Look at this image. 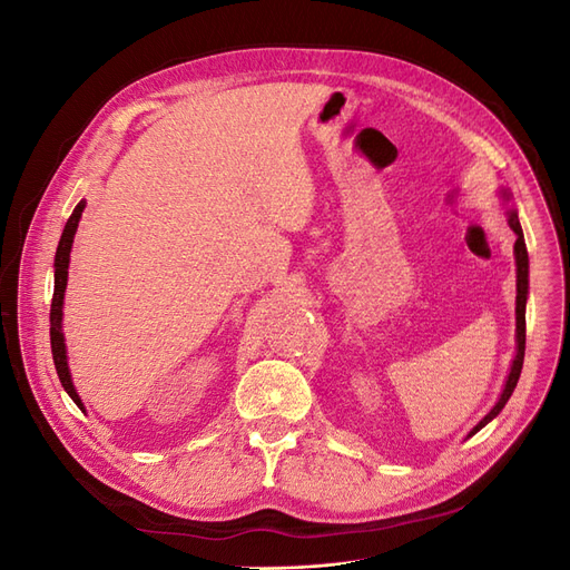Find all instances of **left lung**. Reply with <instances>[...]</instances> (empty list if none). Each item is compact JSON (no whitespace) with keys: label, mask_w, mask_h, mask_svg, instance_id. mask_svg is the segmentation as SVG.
Masks as SVG:
<instances>
[{"label":"left lung","mask_w":570,"mask_h":570,"mask_svg":"<svg viewBox=\"0 0 570 570\" xmlns=\"http://www.w3.org/2000/svg\"><path fill=\"white\" fill-rule=\"evenodd\" d=\"M504 199L509 202L511 195L509 189H504ZM507 220H509V228L515 233V245H513V254H515V356H513V364L511 371L507 375V383L502 394H499L497 404L490 409V413L485 419H482L473 430L471 435H475L480 428H485L499 411H502L509 402V396L515 390V383H519L521 377V368H523V356H525V302H528V249H525V239H523V228H521V220L515 209L507 212Z\"/></svg>","instance_id":"left-lung-1"}]
</instances>
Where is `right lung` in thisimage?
I'll return each instance as SVG.
<instances>
[{"label":"right lung","mask_w":570,"mask_h":570,"mask_svg":"<svg viewBox=\"0 0 570 570\" xmlns=\"http://www.w3.org/2000/svg\"><path fill=\"white\" fill-rule=\"evenodd\" d=\"M82 209H85V202H78L71 218L66 220V228H63L61 239H59L57 256H55V297H51V312H49L51 356H55V366H57V373H59V381H61L63 390L78 404L80 411H85V406H82V400L73 387L71 371H68L66 342H63V333H61V318H63L61 308H63V292H66V283H68V262H71V247H73V237H76V230H78V220L82 216Z\"/></svg>","instance_id":"right-lung-1"}]
</instances>
